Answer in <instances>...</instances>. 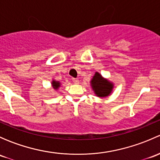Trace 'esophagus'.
<instances>
[{"label":"esophagus","mask_w":160,"mask_h":160,"mask_svg":"<svg viewBox=\"0 0 160 160\" xmlns=\"http://www.w3.org/2000/svg\"><path fill=\"white\" fill-rule=\"evenodd\" d=\"M72 82H73V83H75V84H78V83H79V80H78V79L72 78Z\"/></svg>","instance_id":"34e87169"}]
</instances>
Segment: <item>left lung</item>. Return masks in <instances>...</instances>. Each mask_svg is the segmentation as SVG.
Masks as SVG:
<instances>
[{"mask_svg":"<svg viewBox=\"0 0 160 160\" xmlns=\"http://www.w3.org/2000/svg\"><path fill=\"white\" fill-rule=\"evenodd\" d=\"M90 86L93 93L98 98H106L111 94L114 89V83L104 78L101 73L96 72L90 80Z\"/></svg>","mask_w":160,"mask_h":160,"instance_id":"left-lung-1","label":"left lung"}]
</instances>
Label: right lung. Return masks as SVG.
Instances as JSON below:
<instances>
[{"mask_svg": "<svg viewBox=\"0 0 160 160\" xmlns=\"http://www.w3.org/2000/svg\"><path fill=\"white\" fill-rule=\"evenodd\" d=\"M51 85H52V87L53 89H54L55 90H57L59 88H60L61 83L59 81H57V80H52L51 82Z\"/></svg>", "mask_w": 160, "mask_h": 160, "instance_id": "right-lung-1", "label": "right lung"}]
</instances>
